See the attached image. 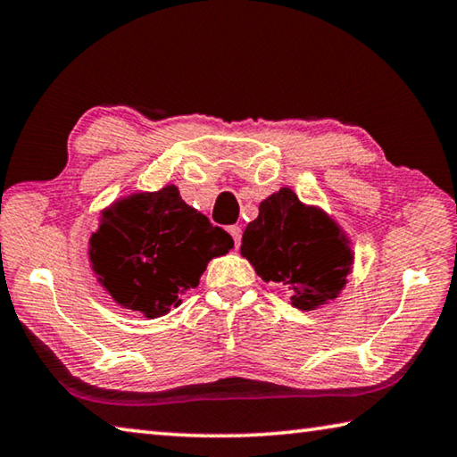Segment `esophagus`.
<instances>
[{
  "instance_id": "obj_1",
  "label": "esophagus",
  "mask_w": 457,
  "mask_h": 457,
  "mask_svg": "<svg viewBox=\"0 0 457 457\" xmlns=\"http://www.w3.org/2000/svg\"><path fill=\"white\" fill-rule=\"evenodd\" d=\"M229 236L234 237V244H236V247L239 245V242H242V228L239 226H229Z\"/></svg>"
}]
</instances>
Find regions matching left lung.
I'll use <instances>...</instances> for the list:
<instances>
[{
  "label": "left lung",
  "instance_id": "left-lung-1",
  "mask_svg": "<svg viewBox=\"0 0 457 457\" xmlns=\"http://www.w3.org/2000/svg\"><path fill=\"white\" fill-rule=\"evenodd\" d=\"M239 252L262 280L292 290L290 304L306 312L338 298L354 262L343 228L320 207L303 204L290 187L262 201Z\"/></svg>",
  "mask_w": 457,
  "mask_h": 457
}]
</instances>
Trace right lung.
Returning <instances> with one entry per match:
<instances>
[{"label": "right lung", "mask_w": 457, "mask_h": 457, "mask_svg": "<svg viewBox=\"0 0 457 457\" xmlns=\"http://www.w3.org/2000/svg\"><path fill=\"white\" fill-rule=\"evenodd\" d=\"M234 247L226 229L185 204L175 185L112 201L90 236L88 260L114 303L159 319L195 288L210 260Z\"/></svg>", "instance_id": "right-lung-1"}]
</instances>
